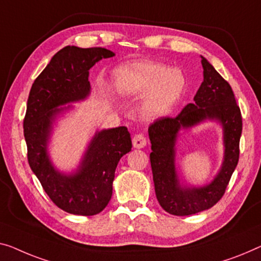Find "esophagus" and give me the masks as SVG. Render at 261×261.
Segmentation results:
<instances>
[{
  "label": "esophagus",
  "instance_id": "34e87169",
  "mask_svg": "<svg viewBox=\"0 0 261 261\" xmlns=\"http://www.w3.org/2000/svg\"><path fill=\"white\" fill-rule=\"evenodd\" d=\"M132 144H134L136 149H142L146 145V138L142 134L135 135L134 138H132Z\"/></svg>",
  "mask_w": 261,
  "mask_h": 261
}]
</instances>
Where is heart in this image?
I'll return each mask as SVG.
<instances>
[{
  "label": "heart",
  "mask_w": 261,
  "mask_h": 261,
  "mask_svg": "<svg viewBox=\"0 0 261 261\" xmlns=\"http://www.w3.org/2000/svg\"><path fill=\"white\" fill-rule=\"evenodd\" d=\"M117 87L124 95H144L141 111L147 119L168 114L180 98L185 81L181 73L168 65L142 62L123 68L117 75Z\"/></svg>",
  "instance_id": "b5f03b06"
}]
</instances>
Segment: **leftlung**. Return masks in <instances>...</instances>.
Returning a JSON list of instances; mask_svg holds the SVG:
<instances>
[{
	"label": "left lung",
	"mask_w": 261,
	"mask_h": 261,
	"mask_svg": "<svg viewBox=\"0 0 261 261\" xmlns=\"http://www.w3.org/2000/svg\"><path fill=\"white\" fill-rule=\"evenodd\" d=\"M204 81L194 96V103L182 109L177 117L158 118L149 126L150 162L155 197L166 212L190 216L211 208L224 196L239 161V142L243 130L242 112L231 85L201 56ZM205 119H216L224 131V162L217 176L201 188H181L176 177L174 154L177 132Z\"/></svg>",
	"instance_id": "obj_1"
}]
</instances>
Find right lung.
<instances>
[{
  "mask_svg": "<svg viewBox=\"0 0 261 261\" xmlns=\"http://www.w3.org/2000/svg\"><path fill=\"white\" fill-rule=\"evenodd\" d=\"M112 56L104 48L65 46L54 55L29 92L23 120L29 165L53 203L71 215L95 216L106 208L119 159L132 147L125 126L97 132L72 174L58 172L46 152L53 122L63 111L57 107L84 99L90 93L89 70Z\"/></svg>",
  "mask_w": 261,
  "mask_h": 261,
  "instance_id": "add662e5",
  "label": "right lung"
}]
</instances>
